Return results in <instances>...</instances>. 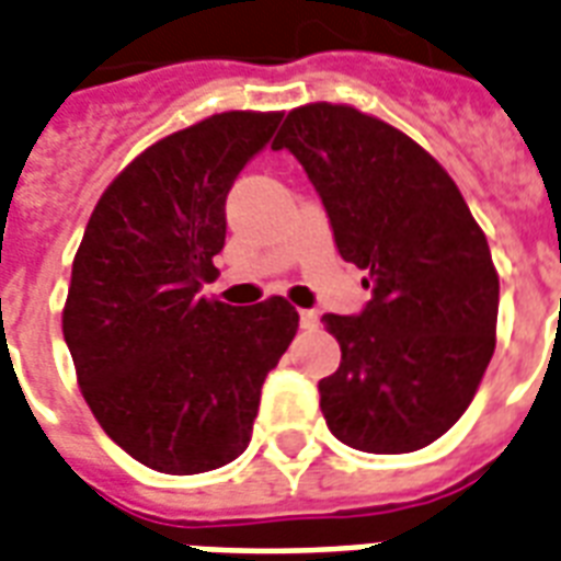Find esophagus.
<instances>
[{
  "instance_id": "1",
  "label": "esophagus",
  "mask_w": 561,
  "mask_h": 561,
  "mask_svg": "<svg viewBox=\"0 0 561 561\" xmlns=\"http://www.w3.org/2000/svg\"><path fill=\"white\" fill-rule=\"evenodd\" d=\"M301 328L304 330L319 328V312H316V310H301Z\"/></svg>"
}]
</instances>
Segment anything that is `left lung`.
<instances>
[{
	"mask_svg": "<svg viewBox=\"0 0 561 561\" xmlns=\"http://www.w3.org/2000/svg\"><path fill=\"white\" fill-rule=\"evenodd\" d=\"M289 149L321 195L342 260L366 268L359 316H324L342 348L319 383L333 436L410 454L454 427L494 354L501 280L485 233L430 151L351 104L289 111Z\"/></svg>",
	"mask_w": 561,
	"mask_h": 561,
	"instance_id": "left-lung-1",
	"label": "left lung"
}]
</instances>
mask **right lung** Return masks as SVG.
Wrapping results in <instances>:
<instances>
[{"label": "right lung", "instance_id": "obj_1", "mask_svg": "<svg viewBox=\"0 0 561 561\" xmlns=\"http://www.w3.org/2000/svg\"><path fill=\"white\" fill-rule=\"evenodd\" d=\"M225 111L158 140L104 190L72 260L64 340L107 436L160 474H202L251 442L260 389L298 312L204 298L225 198L280 123Z\"/></svg>", "mask_w": 561, "mask_h": 561}]
</instances>
